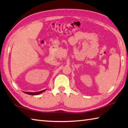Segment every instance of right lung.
<instances>
[{
    "label": "right lung",
    "instance_id": "right-lung-1",
    "mask_svg": "<svg viewBox=\"0 0 128 128\" xmlns=\"http://www.w3.org/2000/svg\"><path fill=\"white\" fill-rule=\"evenodd\" d=\"M46 90V89L44 90H42V91H38V92H25L24 93L26 94H28V95H39V94H41L42 92H44Z\"/></svg>",
    "mask_w": 128,
    "mask_h": 128
}]
</instances>
